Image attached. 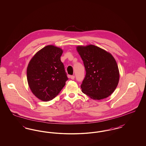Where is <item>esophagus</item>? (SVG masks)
Here are the masks:
<instances>
[{
    "mask_svg": "<svg viewBox=\"0 0 146 146\" xmlns=\"http://www.w3.org/2000/svg\"><path fill=\"white\" fill-rule=\"evenodd\" d=\"M70 78L71 79H73H73H74V78H75V76H70Z\"/></svg>",
    "mask_w": 146,
    "mask_h": 146,
    "instance_id": "obj_1",
    "label": "esophagus"
}]
</instances>
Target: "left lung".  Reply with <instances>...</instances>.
Listing matches in <instances>:
<instances>
[{
  "label": "left lung",
  "mask_w": 146,
  "mask_h": 146,
  "mask_svg": "<svg viewBox=\"0 0 146 146\" xmlns=\"http://www.w3.org/2000/svg\"><path fill=\"white\" fill-rule=\"evenodd\" d=\"M77 51L83 60L86 75L81 85L83 92L100 100L108 97L118 85V65L111 54L93 45L78 46Z\"/></svg>",
  "instance_id": "1"
}]
</instances>
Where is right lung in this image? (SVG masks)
<instances>
[{"label": "right lung", "instance_id": "1", "mask_svg": "<svg viewBox=\"0 0 146 146\" xmlns=\"http://www.w3.org/2000/svg\"><path fill=\"white\" fill-rule=\"evenodd\" d=\"M62 50L48 45L31 59L27 70L29 86L36 97L49 101L58 95L68 79L61 61Z\"/></svg>", "mask_w": 146, "mask_h": 146}]
</instances>
